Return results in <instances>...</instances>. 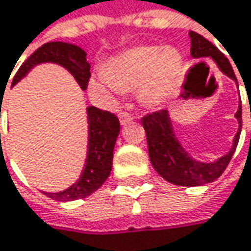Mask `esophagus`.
Segmentation results:
<instances>
[{"label":"esophagus","instance_id":"34e87169","mask_svg":"<svg viewBox=\"0 0 251 251\" xmlns=\"http://www.w3.org/2000/svg\"><path fill=\"white\" fill-rule=\"evenodd\" d=\"M119 121H121V125H127L129 122H132V121H133V118H132L129 113L124 112V113H121V115H119Z\"/></svg>","mask_w":251,"mask_h":251}]
</instances>
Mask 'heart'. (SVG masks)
Returning <instances> with one entry per match:
<instances>
[{"instance_id":"heart-1","label":"heart","mask_w":251,"mask_h":251,"mask_svg":"<svg viewBox=\"0 0 251 251\" xmlns=\"http://www.w3.org/2000/svg\"><path fill=\"white\" fill-rule=\"evenodd\" d=\"M182 64L176 49L141 46L110 58L89 86L95 95L107 99L121 92L136 90L142 106L159 109L176 89Z\"/></svg>"}]
</instances>
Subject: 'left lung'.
Returning a JSON list of instances; mask_svg holds the SVG:
<instances>
[{
  "label": "left lung",
  "mask_w": 251,
  "mask_h": 251,
  "mask_svg": "<svg viewBox=\"0 0 251 251\" xmlns=\"http://www.w3.org/2000/svg\"><path fill=\"white\" fill-rule=\"evenodd\" d=\"M190 38L191 56L194 58H211L218 70L227 77L234 80L239 87L230 61L224 57V54L216 46L194 31H190ZM236 119L239 122V129L230 151L211 162H204L193 158L188 151L182 147L174 130L171 115L167 109L145 116L142 119V125L147 132L149 159L152 167L164 179L179 187H200L216 181L228 165L239 144L241 132V102L239 103V109L236 112Z\"/></svg>",
  "instance_id": "1"
}]
</instances>
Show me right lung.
<instances>
[{"mask_svg": "<svg viewBox=\"0 0 251 251\" xmlns=\"http://www.w3.org/2000/svg\"><path fill=\"white\" fill-rule=\"evenodd\" d=\"M86 51L79 46L64 41H50L37 49L18 69L12 79L11 87L23 80L35 66L44 63H53L64 67L77 81L81 90H86L90 77V63L86 60ZM8 83V81H7ZM7 86V84H5ZM5 87L0 92L4 96ZM2 104V102H1ZM0 104V112H1ZM87 115V153L84 167L79 179L58 193H43L56 201H75L86 198L100 188L112 171L113 148L121 132V125L113 113L100 110L95 106L86 107Z\"/></svg>", "mask_w": 251, "mask_h": 251, "instance_id": "right-lung-1", "label": "right lung"}]
</instances>
